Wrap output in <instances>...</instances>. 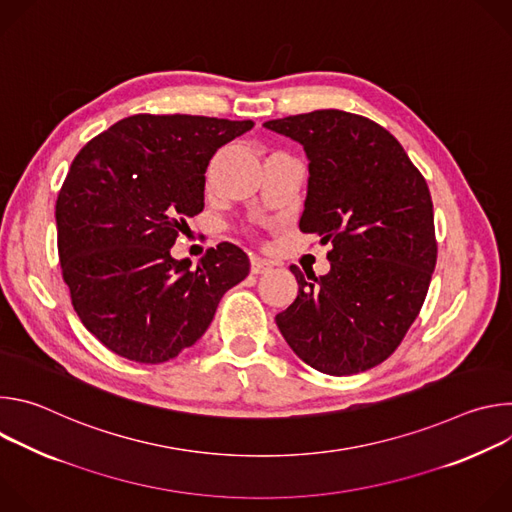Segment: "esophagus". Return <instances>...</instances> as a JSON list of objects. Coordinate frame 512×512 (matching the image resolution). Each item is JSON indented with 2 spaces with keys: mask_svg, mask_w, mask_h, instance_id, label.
Wrapping results in <instances>:
<instances>
[{
  "mask_svg": "<svg viewBox=\"0 0 512 512\" xmlns=\"http://www.w3.org/2000/svg\"><path fill=\"white\" fill-rule=\"evenodd\" d=\"M273 265L269 263V261H265V259H259V257H253L251 259V273H255V275H259V273H265V271H269Z\"/></svg>",
  "mask_w": 512,
  "mask_h": 512,
  "instance_id": "34e87169",
  "label": "esophagus"
}]
</instances>
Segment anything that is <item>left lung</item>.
<instances>
[{
	"mask_svg": "<svg viewBox=\"0 0 512 512\" xmlns=\"http://www.w3.org/2000/svg\"><path fill=\"white\" fill-rule=\"evenodd\" d=\"M304 145L300 229L332 243L330 271L291 265L298 298L275 316L312 369L344 377L393 354L417 318L437 259L429 188L401 143L375 121L320 109L263 123Z\"/></svg>",
	"mask_w": 512,
	"mask_h": 512,
	"instance_id": "obj_1",
	"label": "left lung"
}]
</instances>
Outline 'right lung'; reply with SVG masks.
<instances>
[{"instance_id":"right-lung-1","label":"right lung","mask_w":512,"mask_h":512,"mask_svg":"<svg viewBox=\"0 0 512 512\" xmlns=\"http://www.w3.org/2000/svg\"><path fill=\"white\" fill-rule=\"evenodd\" d=\"M253 121L131 115L72 160L56 200L58 255L72 306L115 354L158 364L192 346L227 291L249 275L233 243L196 267L170 249L204 208V172Z\"/></svg>"}]
</instances>
